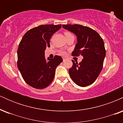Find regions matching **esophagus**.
<instances>
[{"instance_id":"1","label":"esophagus","mask_w":123,"mask_h":123,"mask_svg":"<svg viewBox=\"0 0 123 123\" xmlns=\"http://www.w3.org/2000/svg\"><path fill=\"white\" fill-rule=\"evenodd\" d=\"M65 60H66V58H63V61H64Z\"/></svg>"}]
</instances>
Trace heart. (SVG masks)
<instances>
[{"instance_id":"b5f03b06","label":"heart","mask_w":123,"mask_h":123,"mask_svg":"<svg viewBox=\"0 0 123 123\" xmlns=\"http://www.w3.org/2000/svg\"><path fill=\"white\" fill-rule=\"evenodd\" d=\"M68 34H71V33H70V32H65V35H68ZM60 53L61 55H66V52L65 51H60Z\"/></svg>"}]
</instances>
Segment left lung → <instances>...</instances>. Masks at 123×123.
Instances as JSON below:
<instances>
[{
  "label": "left lung",
  "mask_w": 123,
  "mask_h": 123,
  "mask_svg": "<svg viewBox=\"0 0 123 123\" xmlns=\"http://www.w3.org/2000/svg\"><path fill=\"white\" fill-rule=\"evenodd\" d=\"M62 27L77 36V43L72 55H81L83 59L79 63L72 61L69 70L70 78L80 87L91 85L95 81L102 69L106 50L104 40L95 30L78 24L63 25Z\"/></svg>",
  "instance_id": "1"
}]
</instances>
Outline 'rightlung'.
<instances>
[{"instance_id": "add662e5", "label": "right lung", "mask_w": 123, "mask_h": 123, "mask_svg": "<svg viewBox=\"0 0 123 123\" xmlns=\"http://www.w3.org/2000/svg\"><path fill=\"white\" fill-rule=\"evenodd\" d=\"M61 25H42L25 33L17 50V66L22 78L28 85L36 89L48 87L54 78L55 69L62 58L55 55L46 61L44 50L50 47V40Z\"/></svg>"}]
</instances>
